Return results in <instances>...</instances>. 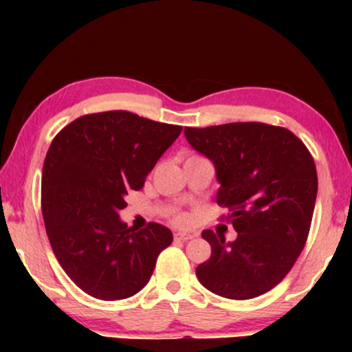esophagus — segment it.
I'll return each instance as SVG.
<instances>
[{"label":"esophagus","instance_id":"1","mask_svg":"<svg viewBox=\"0 0 352 352\" xmlns=\"http://www.w3.org/2000/svg\"><path fill=\"white\" fill-rule=\"evenodd\" d=\"M173 236H175V240H180V241H188V240H192V238H193L192 233H182V232L175 233Z\"/></svg>","mask_w":352,"mask_h":352}]
</instances>
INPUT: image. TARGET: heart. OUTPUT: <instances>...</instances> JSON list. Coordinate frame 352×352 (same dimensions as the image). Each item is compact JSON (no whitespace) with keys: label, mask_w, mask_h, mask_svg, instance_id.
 Masks as SVG:
<instances>
[{"label":"heart","mask_w":352,"mask_h":352,"mask_svg":"<svg viewBox=\"0 0 352 352\" xmlns=\"http://www.w3.org/2000/svg\"><path fill=\"white\" fill-rule=\"evenodd\" d=\"M172 220H173V223H177V225H185V223H188V215L184 212H177V213H173Z\"/></svg>","instance_id":"obj_1"}]
</instances>
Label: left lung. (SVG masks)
I'll return each mask as SVG.
<instances>
[{"label": "left lung", "mask_w": 352, "mask_h": 352, "mask_svg": "<svg viewBox=\"0 0 352 352\" xmlns=\"http://www.w3.org/2000/svg\"><path fill=\"white\" fill-rule=\"evenodd\" d=\"M185 137L215 165L217 204L232 212L227 221L238 233L232 243L212 230L201 233L212 254L197 278L228 300L270 292L308 240L318 193L313 155L292 131L263 122L185 127Z\"/></svg>", "instance_id": "1"}]
</instances>
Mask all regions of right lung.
Returning <instances> with one entry per match:
<instances>
[{
	"label": "right lung",
	"mask_w": 352,
	"mask_h": 352,
	"mask_svg": "<svg viewBox=\"0 0 352 352\" xmlns=\"http://www.w3.org/2000/svg\"><path fill=\"white\" fill-rule=\"evenodd\" d=\"M180 132V125L107 111L78 117L52 139L43 165L44 225L59 265L84 293L124 300L151 280L172 232L153 221L134 232L119 210Z\"/></svg>",
	"instance_id": "obj_1"
}]
</instances>
